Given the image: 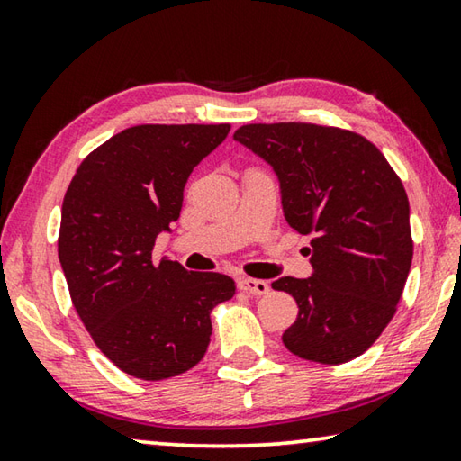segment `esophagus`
<instances>
[{
    "mask_svg": "<svg viewBox=\"0 0 461 461\" xmlns=\"http://www.w3.org/2000/svg\"><path fill=\"white\" fill-rule=\"evenodd\" d=\"M238 288L249 294H267L270 291L268 283H264V280H256V278H240Z\"/></svg>",
    "mask_w": 461,
    "mask_h": 461,
    "instance_id": "esophagus-1",
    "label": "esophagus"
}]
</instances>
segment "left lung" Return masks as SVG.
<instances>
[{"label":"left lung","mask_w":461,"mask_h":461,"mask_svg":"<svg viewBox=\"0 0 461 461\" xmlns=\"http://www.w3.org/2000/svg\"><path fill=\"white\" fill-rule=\"evenodd\" d=\"M233 138L275 168L291 228L311 240L313 276L272 283L299 305L283 333L294 356L343 364L396 313L412 260L409 197L368 138L307 122L246 123Z\"/></svg>","instance_id":"8db88e82"}]
</instances>
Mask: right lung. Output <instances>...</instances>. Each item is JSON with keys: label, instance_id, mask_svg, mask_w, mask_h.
Wrapping results in <instances>:
<instances>
[{"label": "right lung", "instance_id": "1", "mask_svg": "<svg viewBox=\"0 0 461 461\" xmlns=\"http://www.w3.org/2000/svg\"><path fill=\"white\" fill-rule=\"evenodd\" d=\"M230 123H144L97 146L62 201L59 260L73 307L107 360L140 380L191 370L212 338V311L236 293L220 272L154 260L178 220L193 168Z\"/></svg>", "mask_w": 461, "mask_h": 461}]
</instances>
